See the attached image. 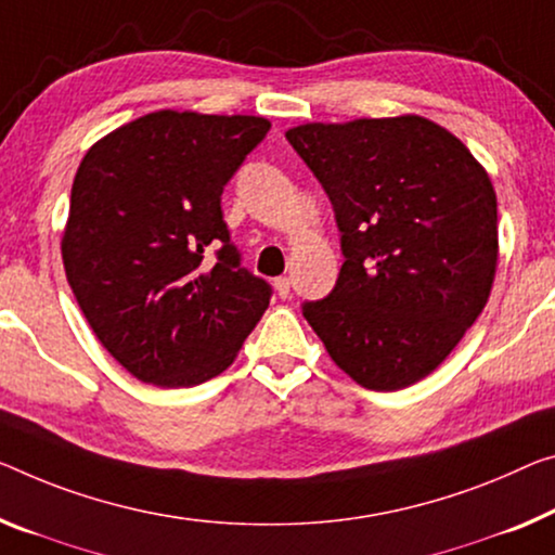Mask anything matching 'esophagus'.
<instances>
[{
	"mask_svg": "<svg viewBox=\"0 0 555 555\" xmlns=\"http://www.w3.org/2000/svg\"><path fill=\"white\" fill-rule=\"evenodd\" d=\"M272 285H275V293L283 297V300H287V297H289V278H275V283H272Z\"/></svg>",
	"mask_w": 555,
	"mask_h": 555,
	"instance_id": "obj_1",
	"label": "esophagus"
}]
</instances>
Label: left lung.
<instances>
[{
  "instance_id": "left-lung-1",
  "label": "left lung",
  "mask_w": 555,
  "mask_h": 555,
  "mask_svg": "<svg viewBox=\"0 0 555 555\" xmlns=\"http://www.w3.org/2000/svg\"><path fill=\"white\" fill-rule=\"evenodd\" d=\"M335 210L345 262L302 314L339 370L404 389L447 360L489 300L496 193L454 133L422 116L305 124L285 133Z\"/></svg>"
}]
</instances>
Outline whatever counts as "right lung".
<instances>
[{
  "mask_svg": "<svg viewBox=\"0 0 555 555\" xmlns=\"http://www.w3.org/2000/svg\"><path fill=\"white\" fill-rule=\"evenodd\" d=\"M268 131L262 116L166 108L104 135L76 170L66 280L135 379L178 389L216 377L268 310L272 287L241 266L220 210Z\"/></svg>",
  "mask_w": 555,
  "mask_h": 555,
  "instance_id": "1",
  "label": "right lung"
}]
</instances>
